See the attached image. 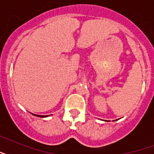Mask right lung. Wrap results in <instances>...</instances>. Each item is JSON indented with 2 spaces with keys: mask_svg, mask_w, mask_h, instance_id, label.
Here are the masks:
<instances>
[{
  "mask_svg": "<svg viewBox=\"0 0 154 154\" xmlns=\"http://www.w3.org/2000/svg\"><path fill=\"white\" fill-rule=\"evenodd\" d=\"M36 115V114H34ZM37 117H48V115H46V116H43V115H37Z\"/></svg>",
  "mask_w": 154,
  "mask_h": 154,
  "instance_id": "1",
  "label": "right lung"
}]
</instances>
